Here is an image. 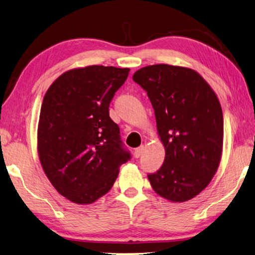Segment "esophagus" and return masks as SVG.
<instances>
[{
    "instance_id": "obj_1",
    "label": "esophagus",
    "mask_w": 255,
    "mask_h": 255,
    "mask_svg": "<svg viewBox=\"0 0 255 255\" xmlns=\"http://www.w3.org/2000/svg\"><path fill=\"white\" fill-rule=\"evenodd\" d=\"M143 151H144V146H140V147L135 148V150H134V157H135V158L140 157L142 155Z\"/></svg>"
}]
</instances>
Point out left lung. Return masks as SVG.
I'll list each match as a JSON object with an SVG mask.
<instances>
[{"instance_id":"left-lung-1","label":"left lung","mask_w":255,"mask_h":255,"mask_svg":"<svg viewBox=\"0 0 255 255\" xmlns=\"http://www.w3.org/2000/svg\"><path fill=\"white\" fill-rule=\"evenodd\" d=\"M133 81L151 101L165 147L164 162L148 173V181L162 198L185 202L208 186L220 164L223 114L218 97L199 73L182 66L148 65Z\"/></svg>"}]
</instances>
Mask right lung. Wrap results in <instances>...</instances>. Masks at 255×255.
I'll return each mask as SVG.
<instances>
[{"label":"right lung","instance_id":"obj_1","mask_svg":"<svg viewBox=\"0 0 255 255\" xmlns=\"http://www.w3.org/2000/svg\"><path fill=\"white\" fill-rule=\"evenodd\" d=\"M129 69L92 65L65 72L46 91L37 128L43 170L60 194L90 204L111 190L131 158L109 114Z\"/></svg>","mask_w":255,"mask_h":255}]
</instances>
